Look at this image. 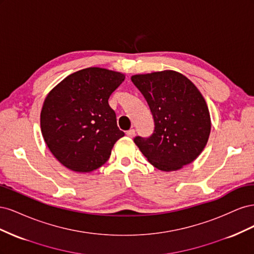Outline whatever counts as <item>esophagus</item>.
<instances>
[{"label":"esophagus","mask_w":254,"mask_h":254,"mask_svg":"<svg viewBox=\"0 0 254 254\" xmlns=\"http://www.w3.org/2000/svg\"><path fill=\"white\" fill-rule=\"evenodd\" d=\"M126 135H127L128 137H133V136L135 135V130H134V129L128 130V131L126 132Z\"/></svg>","instance_id":"34e87169"}]
</instances>
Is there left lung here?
I'll return each instance as SVG.
<instances>
[{
    "mask_svg": "<svg viewBox=\"0 0 254 254\" xmlns=\"http://www.w3.org/2000/svg\"><path fill=\"white\" fill-rule=\"evenodd\" d=\"M151 111L155 130L134 143L148 162L163 172L178 171L204 149L211 132L205 99L188 77L165 70L131 76Z\"/></svg>",
    "mask_w": 254,
    "mask_h": 254,
    "instance_id": "left-lung-1",
    "label": "left lung"
}]
</instances>
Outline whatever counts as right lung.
I'll use <instances>...</instances> for the list:
<instances>
[{"instance_id": "1", "label": "right lung", "mask_w": 254, "mask_h": 254, "mask_svg": "<svg viewBox=\"0 0 254 254\" xmlns=\"http://www.w3.org/2000/svg\"><path fill=\"white\" fill-rule=\"evenodd\" d=\"M125 75L103 67H87L68 75L45 97L40 114L43 139L68 170L90 173L110 158L125 133L108 99Z\"/></svg>"}]
</instances>
